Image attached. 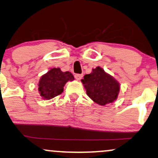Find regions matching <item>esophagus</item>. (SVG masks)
I'll return each instance as SVG.
<instances>
[{"mask_svg": "<svg viewBox=\"0 0 158 158\" xmlns=\"http://www.w3.org/2000/svg\"><path fill=\"white\" fill-rule=\"evenodd\" d=\"M82 77H83V74H76L75 75L76 79H77V80H81V79H82Z\"/></svg>", "mask_w": 158, "mask_h": 158, "instance_id": "esophagus-1", "label": "esophagus"}]
</instances>
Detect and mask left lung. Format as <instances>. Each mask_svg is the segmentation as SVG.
Masks as SVG:
<instances>
[{"instance_id":"obj_1","label":"left lung","mask_w":158,"mask_h":158,"mask_svg":"<svg viewBox=\"0 0 158 158\" xmlns=\"http://www.w3.org/2000/svg\"><path fill=\"white\" fill-rule=\"evenodd\" d=\"M81 81L87 95L95 103L104 106L117 99L120 84L99 66L93 69L90 73L85 75Z\"/></svg>"}]
</instances>
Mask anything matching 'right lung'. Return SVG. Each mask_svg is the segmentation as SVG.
Here are the masks:
<instances>
[{
    "label": "right lung",
    "instance_id": "add662e5",
    "mask_svg": "<svg viewBox=\"0 0 158 158\" xmlns=\"http://www.w3.org/2000/svg\"><path fill=\"white\" fill-rule=\"evenodd\" d=\"M71 72H62L60 68H51L43 75L38 82V91L42 98L49 100L62 94L68 81H73Z\"/></svg>",
    "mask_w": 158,
    "mask_h": 158
}]
</instances>
